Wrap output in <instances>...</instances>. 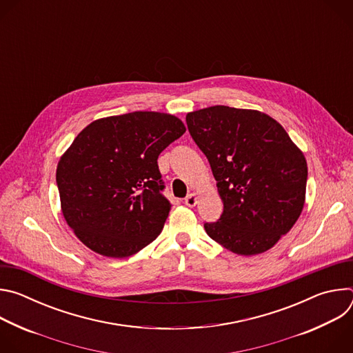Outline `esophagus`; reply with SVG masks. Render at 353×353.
I'll return each mask as SVG.
<instances>
[{
  "mask_svg": "<svg viewBox=\"0 0 353 353\" xmlns=\"http://www.w3.org/2000/svg\"><path fill=\"white\" fill-rule=\"evenodd\" d=\"M184 204H185L187 207H190V208L195 207V204H196V195H195L194 192L188 194V195L184 198Z\"/></svg>",
  "mask_w": 353,
  "mask_h": 353,
  "instance_id": "esophagus-1",
  "label": "esophagus"
}]
</instances>
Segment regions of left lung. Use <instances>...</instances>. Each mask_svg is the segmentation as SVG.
I'll list each match as a JSON object with an SVG mask.
<instances>
[{"mask_svg":"<svg viewBox=\"0 0 353 353\" xmlns=\"http://www.w3.org/2000/svg\"><path fill=\"white\" fill-rule=\"evenodd\" d=\"M185 121L223 201L221 218L204 223L207 234L241 256L270 250L303 210V154L278 121L257 110L212 106Z\"/></svg>","mask_w":353,"mask_h":353,"instance_id":"8db88e82","label":"left lung"}]
</instances>
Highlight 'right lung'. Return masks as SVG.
I'll return each instance as SVG.
<instances>
[{"label": "right lung", "mask_w": 353, "mask_h": 353, "mask_svg": "<svg viewBox=\"0 0 353 353\" xmlns=\"http://www.w3.org/2000/svg\"><path fill=\"white\" fill-rule=\"evenodd\" d=\"M185 132L177 117L134 112L90 123L57 166L63 215L94 253L124 259L162 232L172 204L158 157Z\"/></svg>", "instance_id": "1"}]
</instances>
